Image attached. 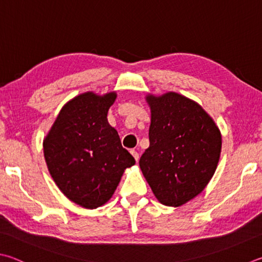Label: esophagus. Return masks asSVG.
<instances>
[{
	"label": "esophagus",
	"mask_w": 262,
	"mask_h": 262,
	"mask_svg": "<svg viewBox=\"0 0 262 262\" xmlns=\"http://www.w3.org/2000/svg\"><path fill=\"white\" fill-rule=\"evenodd\" d=\"M130 154L133 155V157H134L136 161L140 159V155H139V152H137L136 150H130Z\"/></svg>",
	"instance_id": "34e87169"
}]
</instances>
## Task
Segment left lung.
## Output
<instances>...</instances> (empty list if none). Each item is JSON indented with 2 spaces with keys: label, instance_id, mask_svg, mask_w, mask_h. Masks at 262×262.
I'll return each instance as SVG.
<instances>
[{
  "label": "left lung",
  "instance_id": "1",
  "mask_svg": "<svg viewBox=\"0 0 262 262\" xmlns=\"http://www.w3.org/2000/svg\"><path fill=\"white\" fill-rule=\"evenodd\" d=\"M146 101L151 107L150 145L140 167L157 199L181 206L201 193L220 158L221 134L196 102L177 93Z\"/></svg>",
  "mask_w": 262,
  "mask_h": 262
}]
</instances>
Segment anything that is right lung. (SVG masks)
<instances>
[{
    "instance_id": "add662e5",
    "label": "right lung",
    "mask_w": 262,
    "mask_h": 262,
    "mask_svg": "<svg viewBox=\"0 0 262 262\" xmlns=\"http://www.w3.org/2000/svg\"><path fill=\"white\" fill-rule=\"evenodd\" d=\"M116 97V93L74 97L43 141L46 163L57 187L70 201L90 210L112 197L125 169L135 164L107 122Z\"/></svg>"
}]
</instances>
